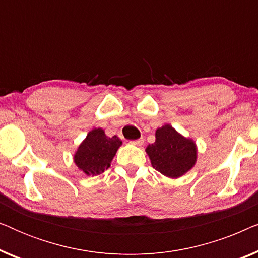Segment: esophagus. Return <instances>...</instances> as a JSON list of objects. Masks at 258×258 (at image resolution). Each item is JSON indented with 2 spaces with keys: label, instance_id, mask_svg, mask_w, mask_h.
I'll return each mask as SVG.
<instances>
[{
  "label": "esophagus",
  "instance_id": "obj_1",
  "mask_svg": "<svg viewBox=\"0 0 258 258\" xmlns=\"http://www.w3.org/2000/svg\"><path fill=\"white\" fill-rule=\"evenodd\" d=\"M144 142L143 139H139V140H135V141H132L133 144H135V146H142Z\"/></svg>",
  "mask_w": 258,
  "mask_h": 258
}]
</instances>
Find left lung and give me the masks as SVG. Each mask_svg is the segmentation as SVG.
Here are the masks:
<instances>
[{
    "label": "left lung",
    "instance_id": "left-lung-1",
    "mask_svg": "<svg viewBox=\"0 0 258 258\" xmlns=\"http://www.w3.org/2000/svg\"><path fill=\"white\" fill-rule=\"evenodd\" d=\"M156 140L147 147L155 170L170 178L184 175L194 167L197 157L195 143L165 124L156 130Z\"/></svg>",
    "mask_w": 258,
    "mask_h": 258
}]
</instances>
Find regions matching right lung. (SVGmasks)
I'll return each instance as SVG.
<instances>
[{
    "mask_svg": "<svg viewBox=\"0 0 258 258\" xmlns=\"http://www.w3.org/2000/svg\"><path fill=\"white\" fill-rule=\"evenodd\" d=\"M122 144L117 136L108 137L101 128L93 129L80 144L74 161L87 175H100L110 167L116 151Z\"/></svg>",
    "mask_w": 258,
    "mask_h": 258,
    "instance_id": "obj_1",
    "label": "right lung"
}]
</instances>
